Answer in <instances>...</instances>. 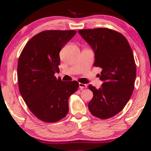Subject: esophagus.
Returning a JSON list of instances; mask_svg holds the SVG:
<instances>
[{
	"instance_id": "obj_1",
	"label": "esophagus",
	"mask_w": 151,
	"mask_h": 151,
	"mask_svg": "<svg viewBox=\"0 0 151 151\" xmlns=\"http://www.w3.org/2000/svg\"><path fill=\"white\" fill-rule=\"evenodd\" d=\"M79 87L80 88V89H84L85 88H86L87 85L85 84H82V83H79Z\"/></svg>"
}]
</instances>
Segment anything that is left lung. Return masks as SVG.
<instances>
[{
	"label": "left lung",
	"instance_id": "left-lung-1",
	"mask_svg": "<svg viewBox=\"0 0 151 151\" xmlns=\"http://www.w3.org/2000/svg\"><path fill=\"white\" fill-rule=\"evenodd\" d=\"M78 32L94 51V66L102 69L98 74L103 81L101 88L88 86L93 93L88 109L94 116L109 119L123 110L134 91L136 66L132 50L127 39L115 30L99 28Z\"/></svg>",
	"mask_w": 151,
	"mask_h": 151
}]
</instances>
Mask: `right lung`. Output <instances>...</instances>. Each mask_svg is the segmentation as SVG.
<instances>
[{"label":"right lung","mask_w":151,"mask_h":151,"mask_svg":"<svg viewBox=\"0 0 151 151\" xmlns=\"http://www.w3.org/2000/svg\"><path fill=\"white\" fill-rule=\"evenodd\" d=\"M76 30H45L28 41L17 64L19 90L31 112L41 121L54 123L69 111V98L78 90L77 81L56 79L59 53Z\"/></svg>","instance_id":"obj_1"}]
</instances>
